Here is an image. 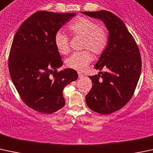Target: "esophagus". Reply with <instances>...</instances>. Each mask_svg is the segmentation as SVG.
I'll return each instance as SVG.
<instances>
[{"instance_id": "34e87169", "label": "esophagus", "mask_w": 153, "mask_h": 153, "mask_svg": "<svg viewBox=\"0 0 153 153\" xmlns=\"http://www.w3.org/2000/svg\"><path fill=\"white\" fill-rule=\"evenodd\" d=\"M78 78H83V75L81 73V72H78Z\"/></svg>"}]
</instances>
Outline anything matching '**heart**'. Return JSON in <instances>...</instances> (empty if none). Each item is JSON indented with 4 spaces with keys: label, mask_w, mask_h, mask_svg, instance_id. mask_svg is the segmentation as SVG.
Returning <instances> with one entry per match:
<instances>
[{
    "label": "heart",
    "mask_w": 153,
    "mask_h": 153,
    "mask_svg": "<svg viewBox=\"0 0 153 153\" xmlns=\"http://www.w3.org/2000/svg\"><path fill=\"white\" fill-rule=\"evenodd\" d=\"M73 36L83 37L82 49L89 50L94 55H100L105 51L108 43V36L105 29L98 27L97 23L91 19L80 17L68 26ZM54 44L58 52L67 55L70 51L69 37L62 31H58L54 36ZM93 57L89 51L72 53L66 59V65L72 70L83 71L89 66Z\"/></svg>",
    "instance_id": "b5f03b06"
}]
</instances>
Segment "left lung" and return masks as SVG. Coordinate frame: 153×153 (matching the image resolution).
<instances>
[{
    "label": "left lung",
    "instance_id": "8db88e82",
    "mask_svg": "<svg viewBox=\"0 0 153 153\" xmlns=\"http://www.w3.org/2000/svg\"><path fill=\"white\" fill-rule=\"evenodd\" d=\"M81 13L100 20L108 30L107 48L94 66L96 70L106 71L89 77L93 85L86 102L91 110L109 114L131 99L140 78V53L133 36L114 14L105 10Z\"/></svg>",
    "mask_w": 153,
    "mask_h": 153
}]
</instances>
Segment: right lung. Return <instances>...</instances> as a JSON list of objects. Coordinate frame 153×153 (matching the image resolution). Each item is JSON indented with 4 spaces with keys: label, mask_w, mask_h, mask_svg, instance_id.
<instances>
[{
    "label": "right lung",
    "mask_w": 153,
    "mask_h": 153,
    "mask_svg": "<svg viewBox=\"0 0 153 153\" xmlns=\"http://www.w3.org/2000/svg\"><path fill=\"white\" fill-rule=\"evenodd\" d=\"M75 13L39 11L17 30L10 50L9 70L12 83L25 105L43 114H52L65 104L64 88L78 79L72 69H64L54 44L59 30Z\"/></svg>",
    "instance_id": "add662e5"
}]
</instances>
